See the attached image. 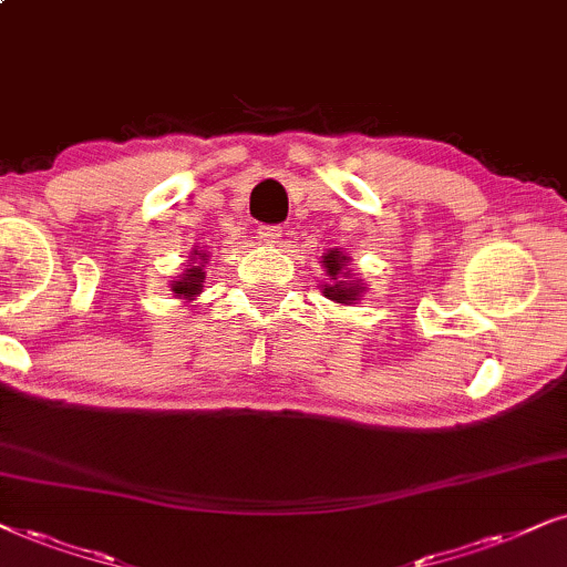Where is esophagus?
I'll use <instances>...</instances> for the list:
<instances>
[{
    "mask_svg": "<svg viewBox=\"0 0 567 567\" xmlns=\"http://www.w3.org/2000/svg\"><path fill=\"white\" fill-rule=\"evenodd\" d=\"M259 240L267 243V246H275V243L282 240V227H279V225H261L259 227Z\"/></svg>",
    "mask_w": 567,
    "mask_h": 567,
    "instance_id": "1",
    "label": "esophagus"
}]
</instances>
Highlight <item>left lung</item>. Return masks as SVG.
Instances as JSON below:
<instances>
[{
    "label": "left lung",
    "mask_w": 567,
    "mask_h": 567,
    "mask_svg": "<svg viewBox=\"0 0 567 567\" xmlns=\"http://www.w3.org/2000/svg\"><path fill=\"white\" fill-rule=\"evenodd\" d=\"M321 267H324L329 282L321 285V290H324V296L329 300H334V303H353V300L361 298V285L355 277H350V269H348V261L350 256L342 254V250H329V254L321 256Z\"/></svg>",
    "instance_id": "left-lung-1"
}]
</instances>
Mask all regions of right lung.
<instances>
[{"instance_id":"add662e5","label":"right lung","mask_w":567,"mask_h":567,"mask_svg":"<svg viewBox=\"0 0 567 567\" xmlns=\"http://www.w3.org/2000/svg\"><path fill=\"white\" fill-rule=\"evenodd\" d=\"M190 261L193 264L188 269H185V275L172 282V292H175L177 298H183L185 303H188V300H196L198 292L204 290V277H206L204 264L209 259H206V254H198V250H193Z\"/></svg>"}]
</instances>
